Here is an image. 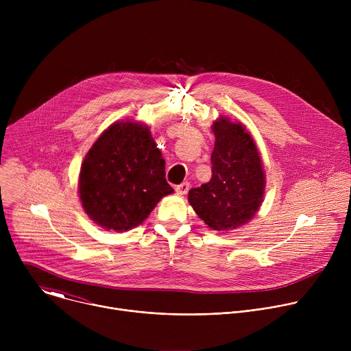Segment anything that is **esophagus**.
Masks as SVG:
<instances>
[{"label": "esophagus", "instance_id": "1", "mask_svg": "<svg viewBox=\"0 0 351 351\" xmlns=\"http://www.w3.org/2000/svg\"><path fill=\"white\" fill-rule=\"evenodd\" d=\"M189 187H190L189 182H183V183L175 186V190H176L178 194H186L189 191Z\"/></svg>", "mask_w": 351, "mask_h": 351}]
</instances>
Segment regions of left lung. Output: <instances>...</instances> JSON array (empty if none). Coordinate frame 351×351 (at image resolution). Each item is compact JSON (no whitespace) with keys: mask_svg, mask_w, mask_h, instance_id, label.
Listing matches in <instances>:
<instances>
[{"mask_svg":"<svg viewBox=\"0 0 351 351\" xmlns=\"http://www.w3.org/2000/svg\"><path fill=\"white\" fill-rule=\"evenodd\" d=\"M213 132V176L189 191V203L211 229L230 230L247 223L260 210L265 173L257 145L244 125L221 117Z\"/></svg>","mask_w":351,"mask_h":351,"instance_id":"8db88e82","label":"left lung"}]
</instances>
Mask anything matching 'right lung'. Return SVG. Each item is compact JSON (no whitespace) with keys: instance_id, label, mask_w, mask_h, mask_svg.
Returning <instances> with one entry per match:
<instances>
[{"instance_id":"add662e5","label":"right lung","mask_w":351,"mask_h":351,"mask_svg":"<svg viewBox=\"0 0 351 351\" xmlns=\"http://www.w3.org/2000/svg\"><path fill=\"white\" fill-rule=\"evenodd\" d=\"M173 193L165 179V160L145 125H111L84 157L79 195L86 214L107 230L140 225L164 195Z\"/></svg>"}]
</instances>
